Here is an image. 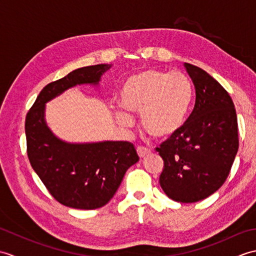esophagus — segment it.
<instances>
[{"instance_id":"obj_1","label":"esophagus","mask_w":256,"mask_h":256,"mask_svg":"<svg viewBox=\"0 0 256 256\" xmlns=\"http://www.w3.org/2000/svg\"><path fill=\"white\" fill-rule=\"evenodd\" d=\"M138 154L140 156V158H145L146 156H148L150 154V150L146 148H142V146H138L136 148Z\"/></svg>"}]
</instances>
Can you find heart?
Returning <instances> with one entry per match:
<instances>
[{"mask_svg": "<svg viewBox=\"0 0 256 256\" xmlns=\"http://www.w3.org/2000/svg\"><path fill=\"white\" fill-rule=\"evenodd\" d=\"M192 100V86L182 72L148 69L131 76L121 91L122 106L140 114L144 131L156 140L175 135L184 123ZM118 123L131 126L132 118L116 112Z\"/></svg>", "mask_w": 256, "mask_h": 256, "instance_id": "b5f03b06", "label": "heart"}]
</instances>
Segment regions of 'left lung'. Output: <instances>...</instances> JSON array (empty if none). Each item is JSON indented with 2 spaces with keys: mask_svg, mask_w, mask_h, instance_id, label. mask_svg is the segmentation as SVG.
Returning a JSON list of instances; mask_svg holds the SVG:
<instances>
[{
  "mask_svg": "<svg viewBox=\"0 0 256 256\" xmlns=\"http://www.w3.org/2000/svg\"><path fill=\"white\" fill-rule=\"evenodd\" d=\"M192 78L194 110L179 131L157 148L164 160L160 184L178 202L192 204L216 192L229 176L238 148V118L229 94L199 67L184 62Z\"/></svg>",
  "mask_w": 256,
  "mask_h": 256,
  "instance_id": "left-lung-1",
  "label": "left lung"
}]
</instances>
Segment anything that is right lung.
I'll list each match as a JSON object with an SVG mask.
<instances>
[{
    "label": "right lung",
    "instance_id": "obj_1",
    "mask_svg": "<svg viewBox=\"0 0 256 256\" xmlns=\"http://www.w3.org/2000/svg\"><path fill=\"white\" fill-rule=\"evenodd\" d=\"M112 64L76 69L48 84L26 116L27 155L32 170L58 202L74 209L101 208L112 199L125 172L138 162L134 145L123 140L68 143L48 128V101L78 84L98 86Z\"/></svg>",
    "mask_w": 256,
    "mask_h": 256
}]
</instances>
